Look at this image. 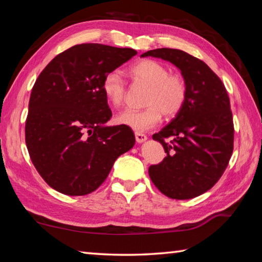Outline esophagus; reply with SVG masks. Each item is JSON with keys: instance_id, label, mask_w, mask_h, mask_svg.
I'll return each instance as SVG.
<instances>
[{"instance_id": "34e87169", "label": "esophagus", "mask_w": 262, "mask_h": 262, "mask_svg": "<svg viewBox=\"0 0 262 262\" xmlns=\"http://www.w3.org/2000/svg\"><path fill=\"white\" fill-rule=\"evenodd\" d=\"M135 139L136 141L139 142V143H141V142H144L145 140H147V135L145 134H142V133H135Z\"/></svg>"}]
</instances>
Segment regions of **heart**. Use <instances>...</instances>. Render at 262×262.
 <instances>
[{
	"label": "heart",
	"instance_id": "b5f03b06",
	"mask_svg": "<svg viewBox=\"0 0 262 262\" xmlns=\"http://www.w3.org/2000/svg\"><path fill=\"white\" fill-rule=\"evenodd\" d=\"M130 77L136 82L148 85L144 97V108H127L118 115L117 121L130 127L137 132L148 130L157 125L163 115L173 118L187 101L188 85L180 74L170 73L161 62L144 59L136 62L128 69ZM101 89L108 100L115 107L123 104L126 97V86L118 73L105 75Z\"/></svg>",
	"mask_w": 262,
	"mask_h": 262
}]
</instances>
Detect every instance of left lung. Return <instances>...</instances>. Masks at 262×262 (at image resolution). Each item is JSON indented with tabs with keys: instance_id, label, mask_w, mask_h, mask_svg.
<instances>
[{
	"instance_id": "left-lung-1",
	"label": "left lung",
	"mask_w": 262,
	"mask_h": 262,
	"mask_svg": "<svg viewBox=\"0 0 262 262\" xmlns=\"http://www.w3.org/2000/svg\"><path fill=\"white\" fill-rule=\"evenodd\" d=\"M141 56L170 61L181 70L188 85L184 108L152 135L166 157L149 167L150 179L171 199L199 196L220 180L233 151L234 128L227 89L205 62L184 51L157 48ZM170 137L171 141L166 142Z\"/></svg>"
}]
</instances>
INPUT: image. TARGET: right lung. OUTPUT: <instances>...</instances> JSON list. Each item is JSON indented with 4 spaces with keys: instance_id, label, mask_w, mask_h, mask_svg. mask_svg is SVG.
Wrapping results in <instances>:
<instances>
[{
    "instance_id": "right-lung-1",
    "label": "right lung",
    "mask_w": 262,
    "mask_h": 262,
    "mask_svg": "<svg viewBox=\"0 0 262 262\" xmlns=\"http://www.w3.org/2000/svg\"><path fill=\"white\" fill-rule=\"evenodd\" d=\"M133 48L79 43L56 55L32 88L25 142L48 186L72 196L90 194L135 143L128 126L104 127L112 118L101 89L106 74L136 55Z\"/></svg>"
}]
</instances>
